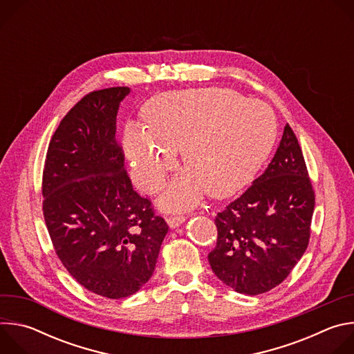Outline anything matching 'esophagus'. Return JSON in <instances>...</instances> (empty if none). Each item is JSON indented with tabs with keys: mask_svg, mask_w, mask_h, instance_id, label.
Returning a JSON list of instances; mask_svg holds the SVG:
<instances>
[{
	"mask_svg": "<svg viewBox=\"0 0 354 354\" xmlns=\"http://www.w3.org/2000/svg\"><path fill=\"white\" fill-rule=\"evenodd\" d=\"M185 220H186V217H185L183 214H175V216H171V217L167 220V223H168V225H169L171 228H176V227H179L182 223H185Z\"/></svg>",
	"mask_w": 354,
	"mask_h": 354,
	"instance_id": "34e87169",
	"label": "esophagus"
}]
</instances>
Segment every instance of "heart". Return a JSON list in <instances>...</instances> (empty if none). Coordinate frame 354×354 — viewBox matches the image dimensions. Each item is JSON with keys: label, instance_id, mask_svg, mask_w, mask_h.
Returning <instances> with one entry per match:
<instances>
[{"label": "heart", "instance_id": "obj_1", "mask_svg": "<svg viewBox=\"0 0 354 354\" xmlns=\"http://www.w3.org/2000/svg\"><path fill=\"white\" fill-rule=\"evenodd\" d=\"M144 126L127 123L123 151L133 182L144 192L158 190L176 165V151L187 168L160 203L186 209L207 193L224 197L249 182L273 148L277 122L261 100L228 88H190L149 97Z\"/></svg>", "mask_w": 354, "mask_h": 354}]
</instances>
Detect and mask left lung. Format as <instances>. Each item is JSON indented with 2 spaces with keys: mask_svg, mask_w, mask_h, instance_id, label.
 I'll use <instances>...</instances> for the list:
<instances>
[{
  "mask_svg": "<svg viewBox=\"0 0 354 354\" xmlns=\"http://www.w3.org/2000/svg\"><path fill=\"white\" fill-rule=\"evenodd\" d=\"M315 193L298 140L286 124L266 171L216 216L214 274L236 292L258 295L279 286L310 242Z\"/></svg>",
  "mask_w": 354,
  "mask_h": 354,
  "instance_id": "left-lung-1",
  "label": "left lung"
}]
</instances>
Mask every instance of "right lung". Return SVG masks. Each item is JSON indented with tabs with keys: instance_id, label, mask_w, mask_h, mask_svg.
Here are the masks:
<instances>
[{
	"instance_id": "add662e5",
	"label": "right lung",
	"mask_w": 354,
	"mask_h": 354,
	"mask_svg": "<svg viewBox=\"0 0 354 354\" xmlns=\"http://www.w3.org/2000/svg\"><path fill=\"white\" fill-rule=\"evenodd\" d=\"M130 88L85 95L50 140L43 216L55 250L86 290L112 299L137 292L154 273L168 224L131 186L116 116Z\"/></svg>"
}]
</instances>
